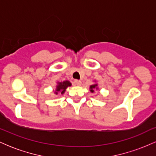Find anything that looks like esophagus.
Listing matches in <instances>:
<instances>
[{"instance_id": "1", "label": "esophagus", "mask_w": 156, "mask_h": 156, "mask_svg": "<svg viewBox=\"0 0 156 156\" xmlns=\"http://www.w3.org/2000/svg\"><path fill=\"white\" fill-rule=\"evenodd\" d=\"M74 84L76 86H80L81 85V81H80V80H75Z\"/></svg>"}]
</instances>
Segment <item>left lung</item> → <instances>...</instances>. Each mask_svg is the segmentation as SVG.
Masks as SVG:
<instances>
[{
    "instance_id": "left-lung-1",
    "label": "left lung",
    "mask_w": 156,
    "mask_h": 156,
    "mask_svg": "<svg viewBox=\"0 0 156 156\" xmlns=\"http://www.w3.org/2000/svg\"><path fill=\"white\" fill-rule=\"evenodd\" d=\"M90 92H94V90L95 89H98V83H94V84H92V85L90 86Z\"/></svg>"
}]
</instances>
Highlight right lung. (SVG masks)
Listing matches in <instances>:
<instances>
[{
    "label": "right lung",
    "instance_id": "1",
    "mask_svg": "<svg viewBox=\"0 0 156 156\" xmlns=\"http://www.w3.org/2000/svg\"><path fill=\"white\" fill-rule=\"evenodd\" d=\"M72 85L70 82L69 80H64L63 82H58L56 85V88L54 92V94H63L65 92L66 89L68 87H70Z\"/></svg>",
    "mask_w": 156,
    "mask_h": 156
}]
</instances>
